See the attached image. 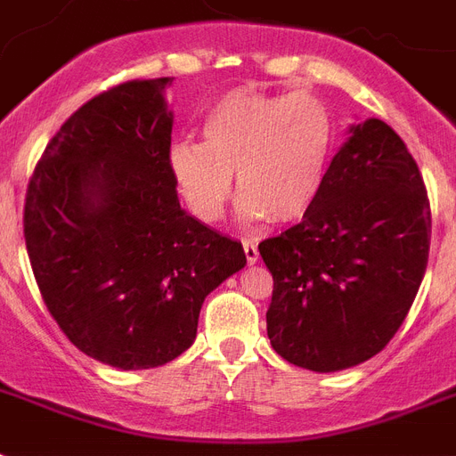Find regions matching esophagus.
<instances>
[{
  "mask_svg": "<svg viewBox=\"0 0 456 456\" xmlns=\"http://www.w3.org/2000/svg\"><path fill=\"white\" fill-rule=\"evenodd\" d=\"M243 253H246V260L248 265H255L260 253H257V246H255L253 240H243Z\"/></svg>",
  "mask_w": 456,
  "mask_h": 456,
  "instance_id": "obj_1",
  "label": "esophagus"
}]
</instances>
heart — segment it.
<instances>
[{"label":"heart","mask_w":456,"mask_h":456,"mask_svg":"<svg viewBox=\"0 0 456 456\" xmlns=\"http://www.w3.org/2000/svg\"><path fill=\"white\" fill-rule=\"evenodd\" d=\"M203 142L170 144L168 168L196 217L213 222L232 196V173L250 220L295 222L312 210L335 144V119L312 94L236 88L203 119Z\"/></svg>","instance_id":"heart-1"}]
</instances>
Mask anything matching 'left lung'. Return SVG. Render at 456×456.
Here are the masks:
<instances>
[{
    "mask_svg": "<svg viewBox=\"0 0 456 456\" xmlns=\"http://www.w3.org/2000/svg\"><path fill=\"white\" fill-rule=\"evenodd\" d=\"M428 246L431 206L405 142L379 119L354 126L312 210L260 243L273 351L314 372L379 354L417 297Z\"/></svg>",
    "mask_w": 456,
    "mask_h": 456,
    "instance_id": "left-lung-1",
    "label": "left lung"
}]
</instances>
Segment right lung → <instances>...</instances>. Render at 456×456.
<instances>
[{"label":"right lung","instance_id":"right-lung-1","mask_svg":"<svg viewBox=\"0 0 456 456\" xmlns=\"http://www.w3.org/2000/svg\"><path fill=\"white\" fill-rule=\"evenodd\" d=\"M170 81H124L81 105L25 194V246L48 314L77 349L121 370L190 349L206 295L246 265L239 240L180 208Z\"/></svg>","mask_w":456,"mask_h":456}]
</instances>
